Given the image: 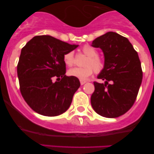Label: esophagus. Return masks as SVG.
Instances as JSON below:
<instances>
[{"label":"esophagus","instance_id":"obj_1","mask_svg":"<svg viewBox=\"0 0 154 154\" xmlns=\"http://www.w3.org/2000/svg\"><path fill=\"white\" fill-rule=\"evenodd\" d=\"M80 83H81V85H83L86 83V81H83V80H80Z\"/></svg>","mask_w":154,"mask_h":154}]
</instances>
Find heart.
<instances>
[{
	"label": "heart",
	"mask_w": 154,
	"mask_h": 154,
	"mask_svg": "<svg viewBox=\"0 0 154 154\" xmlns=\"http://www.w3.org/2000/svg\"><path fill=\"white\" fill-rule=\"evenodd\" d=\"M83 53L88 57L83 67H74L69 69L68 74L70 76L75 77L81 80H85L93 73H100L104 68V62L98 56L95 48L90 45H85L81 48ZM64 62L68 66H72L75 64L74 53L73 51L67 52L64 55Z\"/></svg>",
	"instance_id": "1"
}]
</instances>
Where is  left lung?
I'll return each instance as SVG.
<instances>
[{"label":"left lung","instance_id":"8db88e82","mask_svg":"<svg viewBox=\"0 0 154 154\" xmlns=\"http://www.w3.org/2000/svg\"><path fill=\"white\" fill-rule=\"evenodd\" d=\"M92 46L104 54V68L98 75L105 83L94 82L91 104L99 115L117 118L132 106L137 97L143 72L137 52L127 38L108 32L97 38Z\"/></svg>","mask_w":154,"mask_h":154}]
</instances>
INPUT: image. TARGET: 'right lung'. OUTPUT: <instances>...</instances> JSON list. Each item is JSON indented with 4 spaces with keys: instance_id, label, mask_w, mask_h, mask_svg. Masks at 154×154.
Segmentation results:
<instances>
[{
    "instance_id": "add662e5",
    "label": "right lung",
    "mask_w": 154,
    "mask_h": 154,
    "mask_svg": "<svg viewBox=\"0 0 154 154\" xmlns=\"http://www.w3.org/2000/svg\"><path fill=\"white\" fill-rule=\"evenodd\" d=\"M78 46L50 35H36L22 48L17 64L20 89L36 113L57 116L70 106L81 83L77 78L65 75L64 55Z\"/></svg>"
}]
</instances>
